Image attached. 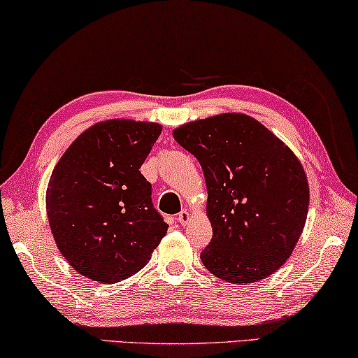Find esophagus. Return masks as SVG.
<instances>
[{"label":"esophagus","instance_id":"obj_1","mask_svg":"<svg viewBox=\"0 0 358 358\" xmlns=\"http://www.w3.org/2000/svg\"><path fill=\"white\" fill-rule=\"evenodd\" d=\"M177 221H178V223L180 224H188L189 223V221H191V213L188 212V210H181V212L178 213V217H177Z\"/></svg>","mask_w":358,"mask_h":358}]
</instances>
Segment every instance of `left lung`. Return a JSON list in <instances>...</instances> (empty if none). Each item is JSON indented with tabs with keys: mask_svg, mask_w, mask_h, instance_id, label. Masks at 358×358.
Instances as JSON below:
<instances>
[{
	"mask_svg": "<svg viewBox=\"0 0 358 358\" xmlns=\"http://www.w3.org/2000/svg\"><path fill=\"white\" fill-rule=\"evenodd\" d=\"M173 138L196 156L207 185L213 236L206 268L229 283H253L282 268L304 229L309 183L294 152L243 113L186 122Z\"/></svg>",
	"mask_w": 358,
	"mask_h": 358,
	"instance_id": "8db88e82",
	"label": "left lung"
}]
</instances>
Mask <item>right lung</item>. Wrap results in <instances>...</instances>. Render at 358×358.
Segmentation results:
<instances>
[{
  "instance_id": "1",
  "label": "right lung",
  "mask_w": 358,
  "mask_h": 358,
  "mask_svg": "<svg viewBox=\"0 0 358 358\" xmlns=\"http://www.w3.org/2000/svg\"><path fill=\"white\" fill-rule=\"evenodd\" d=\"M157 122L108 119L68 146L49 178L46 210L60 253L79 274L116 283L137 274L167 234L140 167Z\"/></svg>"
}]
</instances>
